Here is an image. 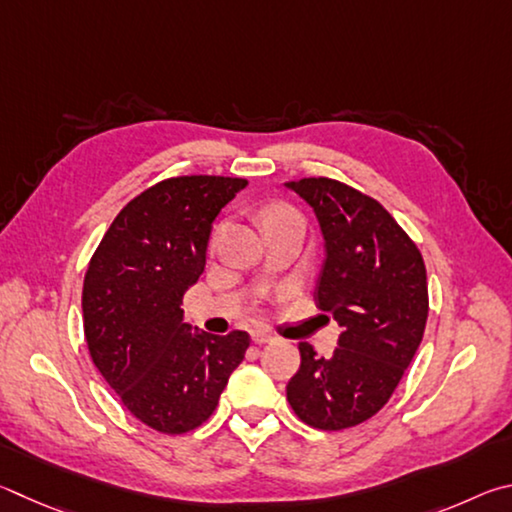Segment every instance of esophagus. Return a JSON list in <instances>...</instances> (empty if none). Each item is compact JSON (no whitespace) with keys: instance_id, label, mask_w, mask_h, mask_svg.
Listing matches in <instances>:
<instances>
[{"instance_id":"1","label":"esophagus","mask_w":512,"mask_h":512,"mask_svg":"<svg viewBox=\"0 0 512 512\" xmlns=\"http://www.w3.org/2000/svg\"><path fill=\"white\" fill-rule=\"evenodd\" d=\"M272 339H274V335L270 333V330H265V328L251 330V342L254 344H270Z\"/></svg>"}]
</instances>
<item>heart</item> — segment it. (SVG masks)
Listing matches in <instances>:
<instances>
[{"label":"heart","mask_w":512,"mask_h":512,"mask_svg":"<svg viewBox=\"0 0 512 512\" xmlns=\"http://www.w3.org/2000/svg\"><path fill=\"white\" fill-rule=\"evenodd\" d=\"M288 213H292L288 206H281V204H274V206H270V209L265 211V215H263V222L265 220H274V218H281V215H288Z\"/></svg>","instance_id":"obj_1"}]
</instances>
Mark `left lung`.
Segmentation results:
<instances>
[{
  "label": "left lung",
  "mask_w": 512,
  "mask_h": 512,
  "mask_svg": "<svg viewBox=\"0 0 512 512\" xmlns=\"http://www.w3.org/2000/svg\"><path fill=\"white\" fill-rule=\"evenodd\" d=\"M285 186L317 215L326 258L315 301L342 326L328 360L299 344L288 402L306 425L337 432L378 414L414 360L429 312L427 272L378 200L328 177Z\"/></svg>",
  "instance_id": "8db88e82"
}]
</instances>
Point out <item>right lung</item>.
<instances>
[{"mask_svg":"<svg viewBox=\"0 0 512 512\" xmlns=\"http://www.w3.org/2000/svg\"><path fill=\"white\" fill-rule=\"evenodd\" d=\"M245 186L218 175L164 179L123 206L89 261V355L125 409L161 434L200 427L249 348L242 330H191L182 310L204 272L213 220Z\"/></svg>","mask_w":512,"mask_h":512,"instance_id":"add662e5","label":"right lung"}]
</instances>
